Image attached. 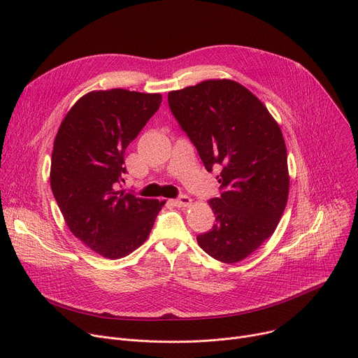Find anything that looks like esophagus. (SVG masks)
<instances>
[{
  "mask_svg": "<svg viewBox=\"0 0 358 358\" xmlns=\"http://www.w3.org/2000/svg\"><path fill=\"white\" fill-rule=\"evenodd\" d=\"M177 208H187L192 203V199L189 196H178L176 200H173Z\"/></svg>",
  "mask_w": 358,
  "mask_h": 358,
  "instance_id": "esophagus-1",
  "label": "esophagus"
}]
</instances>
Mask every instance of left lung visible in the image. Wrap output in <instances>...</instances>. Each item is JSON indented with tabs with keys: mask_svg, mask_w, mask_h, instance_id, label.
<instances>
[{
	"mask_svg": "<svg viewBox=\"0 0 358 358\" xmlns=\"http://www.w3.org/2000/svg\"><path fill=\"white\" fill-rule=\"evenodd\" d=\"M168 106L209 173L220 169L216 223L197 235L217 261L238 262L273 235L289 196L287 150L266 106L231 80L168 92Z\"/></svg>",
	"mask_w": 358,
	"mask_h": 358,
	"instance_id": "8db88e82",
	"label": "left lung"
}]
</instances>
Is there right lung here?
Masks as SVG:
<instances>
[{
  "mask_svg": "<svg viewBox=\"0 0 358 358\" xmlns=\"http://www.w3.org/2000/svg\"><path fill=\"white\" fill-rule=\"evenodd\" d=\"M161 94L92 91L65 116L55 138L50 187L71 232L116 259L148 239L165 201L119 192L124 150L152 117Z\"/></svg>",
  "mask_w": 358,
  "mask_h": 358,
  "instance_id": "right-lung-1",
  "label": "right lung"
}]
</instances>
